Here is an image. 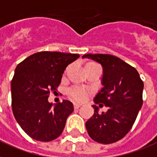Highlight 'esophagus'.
<instances>
[{
    "mask_svg": "<svg viewBox=\"0 0 157 157\" xmlns=\"http://www.w3.org/2000/svg\"><path fill=\"white\" fill-rule=\"evenodd\" d=\"M81 105H78V104H74V109H78L79 108L81 107Z\"/></svg>",
    "mask_w": 157,
    "mask_h": 157,
    "instance_id": "34e87169",
    "label": "esophagus"
}]
</instances>
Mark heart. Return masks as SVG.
Returning a JSON list of instances; mask_svg holds the SVG:
<instances>
[{
  "instance_id": "1",
  "label": "heart",
  "mask_w": 157,
  "mask_h": 157,
  "mask_svg": "<svg viewBox=\"0 0 157 157\" xmlns=\"http://www.w3.org/2000/svg\"><path fill=\"white\" fill-rule=\"evenodd\" d=\"M98 65L94 63H88L86 66H94ZM89 95V92L87 90H86L83 87H74L72 89L69 90V96L71 99L76 102H84L87 100Z\"/></svg>"
}]
</instances>
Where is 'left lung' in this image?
Returning a JSON list of instances; mask_svg holds the SVG:
<instances>
[{
    "mask_svg": "<svg viewBox=\"0 0 157 157\" xmlns=\"http://www.w3.org/2000/svg\"><path fill=\"white\" fill-rule=\"evenodd\" d=\"M82 58L94 60L102 66L103 87L94 98L100 107H108L106 113H94L86 123L88 134L99 143L118 142L129 132L142 106L143 82L137 71L120 58L109 54H85Z\"/></svg>",
    "mask_w": 157,
    "mask_h": 157,
    "instance_id": "1",
    "label": "left lung"
}]
</instances>
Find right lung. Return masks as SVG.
Wrapping results in <instances>:
<instances>
[{
    "mask_svg": "<svg viewBox=\"0 0 157 157\" xmlns=\"http://www.w3.org/2000/svg\"><path fill=\"white\" fill-rule=\"evenodd\" d=\"M78 54L39 52L18 64L10 84L12 110L16 121L33 139L50 142L62 134L74 110L68 100L52 105L48 98L56 90L64 71Z\"/></svg>",
    "mask_w": 157,
    "mask_h": 157,
    "instance_id": "1",
    "label": "right lung"
}]
</instances>
